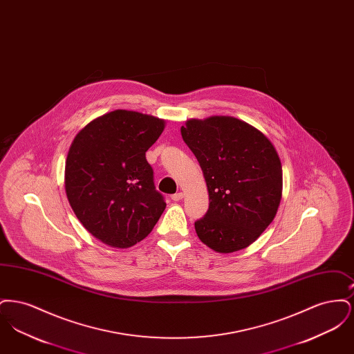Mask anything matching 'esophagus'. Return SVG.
I'll return each instance as SVG.
<instances>
[{
  "label": "esophagus",
  "mask_w": 354,
  "mask_h": 354,
  "mask_svg": "<svg viewBox=\"0 0 354 354\" xmlns=\"http://www.w3.org/2000/svg\"><path fill=\"white\" fill-rule=\"evenodd\" d=\"M171 199H172L174 202H179V201H182V199H183V192H176V194H174V195L171 196Z\"/></svg>",
  "instance_id": "obj_1"
}]
</instances>
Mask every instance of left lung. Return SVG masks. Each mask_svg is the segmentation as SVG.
<instances>
[{
  "label": "left lung",
  "mask_w": 354,
  "mask_h": 354,
  "mask_svg": "<svg viewBox=\"0 0 354 354\" xmlns=\"http://www.w3.org/2000/svg\"><path fill=\"white\" fill-rule=\"evenodd\" d=\"M182 138L196 156L209 207L195 231L215 252L251 245L274 219L283 192L281 162L270 139L234 117L188 119Z\"/></svg>",
  "instance_id": "1"
}]
</instances>
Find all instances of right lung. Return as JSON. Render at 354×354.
Segmentation results:
<instances>
[{"label": "right lung", "instance_id": "1", "mask_svg": "<svg viewBox=\"0 0 354 354\" xmlns=\"http://www.w3.org/2000/svg\"><path fill=\"white\" fill-rule=\"evenodd\" d=\"M165 126L163 119L115 110L86 124L68 149V203L84 228L110 247L143 240L166 208L146 160Z\"/></svg>", "mask_w": 354, "mask_h": 354}]
</instances>
